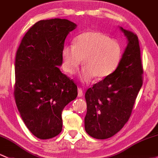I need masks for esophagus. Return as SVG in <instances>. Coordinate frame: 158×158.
Wrapping results in <instances>:
<instances>
[{"instance_id": "esophagus-1", "label": "esophagus", "mask_w": 158, "mask_h": 158, "mask_svg": "<svg viewBox=\"0 0 158 158\" xmlns=\"http://www.w3.org/2000/svg\"><path fill=\"white\" fill-rule=\"evenodd\" d=\"M77 91H78V93H77V96H78V97H80V98L82 97L83 94H84V93H83L82 89H81V88H78Z\"/></svg>"}]
</instances>
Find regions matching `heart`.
<instances>
[{
    "instance_id": "obj_1",
    "label": "heart",
    "mask_w": 158,
    "mask_h": 158,
    "mask_svg": "<svg viewBox=\"0 0 158 158\" xmlns=\"http://www.w3.org/2000/svg\"><path fill=\"white\" fill-rule=\"evenodd\" d=\"M123 55L121 46L106 34L89 31L74 38L73 45L65 46L61 52L62 69L74 74L84 63L80 73L83 83L90 82L95 77L104 79L119 66Z\"/></svg>"
}]
</instances>
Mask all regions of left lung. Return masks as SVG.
Segmentation results:
<instances>
[{
    "label": "left lung",
    "instance_id": "8db88e82",
    "mask_svg": "<svg viewBox=\"0 0 158 158\" xmlns=\"http://www.w3.org/2000/svg\"><path fill=\"white\" fill-rule=\"evenodd\" d=\"M127 40L118 69L89 88L85 93L86 114L84 127L90 136L110 138L128 121L142 86V69L138 37L120 27Z\"/></svg>",
    "mask_w": 158,
    "mask_h": 158
}]
</instances>
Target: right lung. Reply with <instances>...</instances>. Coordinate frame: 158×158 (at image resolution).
Segmentation results:
<instances>
[{"instance_id": "1", "label": "right lung", "mask_w": 158, "mask_h": 158, "mask_svg": "<svg viewBox=\"0 0 158 158\" xmlns=\"http://www.w3.org/2000/svg\"><path fill=\"white\" fill-rule=\"evenodd\" d=\"M76 28L65 19L40 20L27 31L16 52V106L27 128L40 139L61 133L62 110L77 96V86L59 68L66 37Z\"/></svg>"}]
</instances>
